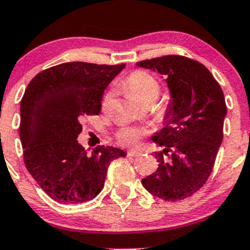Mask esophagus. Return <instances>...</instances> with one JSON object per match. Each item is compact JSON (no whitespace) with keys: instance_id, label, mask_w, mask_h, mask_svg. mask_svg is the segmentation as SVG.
I'll list each match as a JSON object with an SVG mask.
<instances>
[{"instance_id":"obj_1","label":"esophagus","mask_w":250,"mask_h":250,"mask_svg":"<svg viewBox=\"0 0 250 250\" xmlns=\"http://www.w3.org/2000/svg\"><path fill=\"white\" fill-rule=\"evenodd\" d=\"M140 154H141V153H140V151H137V150H129L127 153V156L135 157V156H139Z\"/></svg>"}]
</instances>
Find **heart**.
Listing matches in <instances>:
<instances>
[{
    "label": "heart",
    "mask_w": 250,
    "mask_h": 250,
    "mask_svg": "<svg viewBox=\"0 0 250 250\" xmlns=\"http://www.w3.org/2000/svg\"><path fill=\"white\" fill-rule=\"evenodd\" d=\"M125 88L128 94L136 101L146 103L149 100H155L160 94V84L153 75L146 70H135L129 74L125 82ZM113 93L109 91L103 99V108H105L110 102ZM160 114L163 117L167 114V108L162 107ZM145 135V131L140 128L125 127L116 133V139L123 146H135Z\"/></svg>",
    "instance_id": "b5f03b06"
}]
</instances>
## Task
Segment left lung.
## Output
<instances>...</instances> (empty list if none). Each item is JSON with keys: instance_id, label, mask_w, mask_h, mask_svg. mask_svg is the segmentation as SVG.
Here are the masks:
<instances>
[{"instance_id": "8db88e82", "label": "left lung", "mask_w": 250, "mask_h": 250, "mask_svg": "<svg viewBox=\"0 0 250 250\" xmlns=\"http://www.w3.org/2000/svg\"><path fill=\"white\" fill-rule=\"evenodd\" d=\"M137 65L165 76L171 95L166 125L153 136L155 143L165 147L155 153L159 167L142 179V185L165 201L187 199L213 171L227 114L223 91L210 71L189 57L166 55Z\"/></svg>"}]
</instances>
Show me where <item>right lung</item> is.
<instances>
[{"label": "right lung", "instance_id": "right-lung-1", "mask_svg": "<svg viewBox=\"0 0 250 250\" xmlns=\"http://www.w3.org/2000/svg\"><path fill=\"white\" fill-rule=\"evenodd\" d=\"M125 67L65 62L42 70L21 100L20 139L28 171L60 203L95 199L122 149L97 146L91 154L77 142L83 116L99 115L104 89Z\"/></svg>", "mask_w": 250, "mask_h": 250}]
</instances>
